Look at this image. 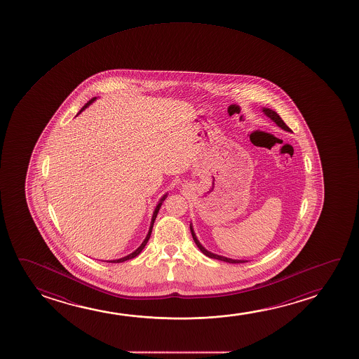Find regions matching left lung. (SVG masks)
<instances>
[{"label":"left lung","mask_w":359,"mask_h":359,"mask_svg":"<svg viewBox=\"0 0 359 359\" xmlns=\"http://www.w3.org/2000/svg\"><path fill=\"white\" fill-rule=\"evenodd\" d=\"M262 111L265 113L266 116H269L273 123H276L277 126H280L282 130H285V131H288V133H290V128L285 125V121L280 118L278 114L269 108L262 109ZM190 231H191L192 238H194V241L196 243L197 248H198V249H200L205 255L208 256V257H211V259H216V260L224 261V262H229V264H241V262H248V261L244 260H233V259H228V257H224V256L217 255V254H213L211 251L206 250V249L201 245V243L198 241V239H197L196 234H195L194 228H192V224H190Z\"/></svg>","instance_id":"left-lung-1"}]
</instances>
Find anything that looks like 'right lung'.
I'll use <instances>...</instances> for the list:
<instances>
[{"mask_svg": "<svg viewBox=\"0 0 359 359\" xmlns=\"http://www.w3.org/2000/svg\"><path fill=\"white\" fill-rule=\"evenodd\" d=\"M95 99H97V97H94V98L90 99L88 103L86 104L83 108L81 109V111H83L84 109L87 108V107H89L90 104L93 103ZM81 111H79V113H81ZM165 197H167V194H165V195H164V196H163L162 198L159 200V202H158L157 207H156V210H154V212H153L152 221H151V226H149V231H148L147 236H146V239H144V241H142V244L138 246L137 249L133 251V252H131L130 255L125 256V257H121V259H116V260L107 261V262H115V264H118V262H123V261L130 260V259H133V257H136V256H137L138 254H140V252H141V251H142L143 249H144V246H146V244H147V241H149V236H151V234H152L153 224H154V221H156V218H157V215L158 212H159V208H161V206H162L163 201L165 200Z\"/></svg>", "mask_w": 359, "mask_h": 359, "instance_id": "obj_1", "label": "right lung"}]
</instances>
